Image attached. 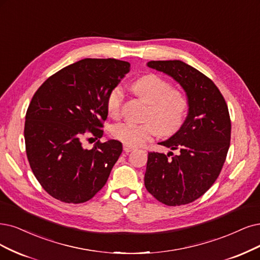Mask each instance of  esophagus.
Listing matches in <instances>:
<instances>
[{
	"instance_id": "esophagus-1",
	"label": "esophagus",
	"mask_w": 260,
	"mask_h": 260,
	"mask_svg": "<svg viewBox=\"0 0 260 260\" xmlns=\"http://www.w3.org/2000/svg\"><path fill=\"white\" fill-rule=\"evenodd\" d=\"M123 150H124L125 152H131V151H133V150H135V147L129 146V145H125V143H124V146H123Z\"/></svg>"
}]
</instances>
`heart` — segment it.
Masks as SVG:
<instances>
[{"mask_svg":"<svg viewBox=\"0 0 260 260\" xmlns=\"http://www.w3.org/2000/svg\"><path fill=\"white\" fill-rule=\"evenodd\" d=\"M132 89L149 104L143 123L122 122L113 125L111 135L125 145L139 146L159 133L162 136L175 134L183 124L188 102L183 92L172 89L169 81L151 74L132 83ZM124 92L120 85L109 90L106 107L111 118L120 117Z\"/></svg>","mask_w":260,"mask_h":260,"instance_id":"1","label":"heart"}]
</instances>
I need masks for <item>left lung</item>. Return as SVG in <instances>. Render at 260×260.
<instances>
[{"instance_id": "8db88e82", "label": "left lung", "mask_w": 260, "mask_h": 260, "mask_svg": "<svg viewBox=\"0 0 260 260\" xmlns=\"http://www.w3.org/2000/svg\"><path fill=\"white\" fill-rule=\"evenodd\" d=\"M148 66L181 84L189 108L181 128L158 143L180 153L149 152L145 185L161 204H190L213 185L223 168L232 134L227 104L209 77L184 62L150 61Z\"/></svg>"}]
</instances>
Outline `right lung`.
<instances>
[{"label":"right lung","mask_w":260,"mask_h":260,"mask_svg":"<svg viewBox=\"0 0 260 260\" xmlns=\"http://www.w3.org/2000/svg\"><path fill=\"white\" fill-rule=\"evenodd\" d=\"M128 71L125 61L83 59L50 76L33 95L24 123L26 156L53 198L85 203L107 182L122 143L100 141L108 115L106 100ZM89 135L99 140L85 149Z\"/></svg>","instance_id":"right-lung-1"}]
</instances>
